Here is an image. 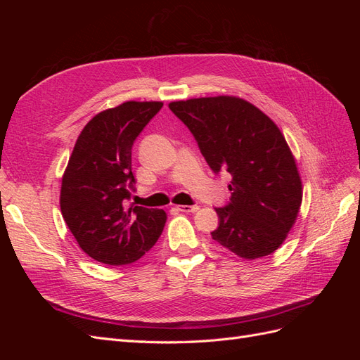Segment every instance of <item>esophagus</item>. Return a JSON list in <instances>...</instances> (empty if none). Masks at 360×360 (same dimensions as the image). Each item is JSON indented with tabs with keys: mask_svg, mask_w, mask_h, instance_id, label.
Wrapping results in <instances>:
<instances>
[{
	"mask_svg": "<svg viewBox=\"0 0 360 360\" xmlns=\"http://www.w3.org/2000/svg\"><path fill=\"white\" fill-rule=\"evenodd\" d=\"M177 210L183 213H195L200 210L198 205H177Z\"/></svg>",
	"mask_w": 360,
	"mask_h": 360,
	"instance_id": "esophagus-1",
	"label": "esophagus"
}]
</instances>
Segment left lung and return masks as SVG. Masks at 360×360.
<instances>
[{"mask_svg": "<svg viewBox=\"0 0 360 360\" xmlns=\"http://www.w3.org/2000/svg\"><path fill=\"white\" fill-rule=\"evenodd\" d=\"M209 167L228 172L230 204L216 209L213 240L245 259L274 254L297 219L302 180L279 127L236 96L171 102Z\"/></svg>", "mask_w": 360, "mask_h": 360, "instance_id": "left-lung-1", "label": "left lung"}]
</instances>
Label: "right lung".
I'll return each instance as SVG.
<instances>
[{"instance_id":"obj_1","label":"right lung","mask_w":360,"mask_h":360,"mask_svg":"<svg viewBox=\"0 0 360 360\" xmlns=\"http://www.w3.org/2000/svg\"><path fill=\"white\" fill-rule=\"evenodd\" d=\"M162 102H124L85 124L63 174L60 207L84 252L110 266L135 263L160 237L167 213L129 204L132 146Z\"/></svg>"}]
</instances>
